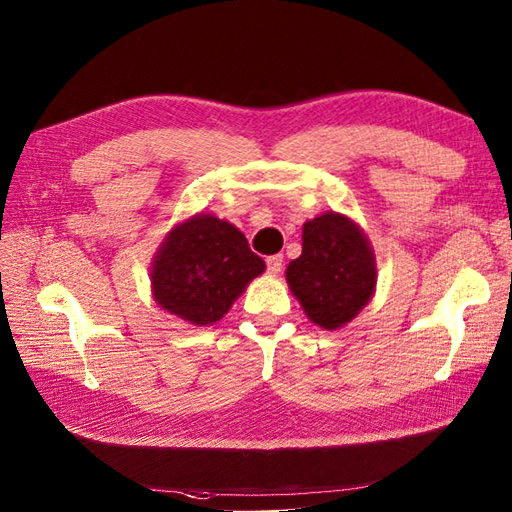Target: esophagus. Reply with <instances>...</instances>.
<instances>
[{"instance_id": "esophagus-1", "label": "esophagus", "mask_w": 512, "mask_h": 512, "mask_svg": "<svg viewBox=\"0 0 512 512\" xmlns=\"http://www.w3.org/2000/svg\"><path fill=\"white\" fill-rule=\"evenodd\" d=\"M266 268H268V274H272V276L279 274L281 268H283V255H272V257H268V259H266Z\"/></svg>"}]
</instances>
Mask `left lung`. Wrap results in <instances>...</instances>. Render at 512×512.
<instances>
[{
  "mask_svg": "<svg viewBox=\"0 0 512 512\" xmlns=\"http://www.w3.org/2000/svg\"><path fill=\"white\" fill-rule=\"evenodd\" d=\"M287 283L315 326L337 330L369 304L377 283L373 248L343 214L326 212L302 227V255L287 266Z\"/></svg>",
  "mask_w": 512,
  "mask_h": 512,
  "instance_id": "left-lung-1",
  "label": "left lung"
}]
</instances>
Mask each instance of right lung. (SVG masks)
Listing matches in <instances>:
<instances>
[{"label":"right lung","instance_id":"right-lung-1","mask_svg":"<svg viewBox=\"0 0 512 512\" xmlns=\"http://www.w3.org/2000/svg\"><path fill=\"white\" fill-rule=\"evenodd\" d=\"M150 270L160 309L193 326H210L225 317L266 264L238 227L201 212L167 233Z\"/></svg>","mask_w":512,"mask_h":512}]
</instances>
